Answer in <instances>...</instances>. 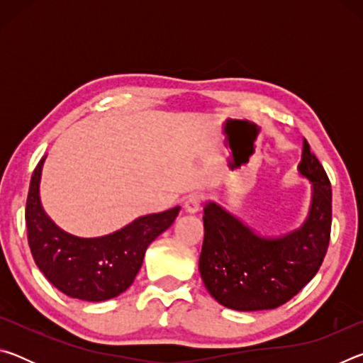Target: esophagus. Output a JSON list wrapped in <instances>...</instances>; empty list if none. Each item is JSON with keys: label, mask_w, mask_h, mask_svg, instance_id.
I'll return each instance as SVG.
<instances>
[{"label": "esophagus", "mask_w": 363, "mask_h": 363, "mask_svg": "<svg viewBox=\"0 0 363 363\" xmlns=\"http://www.w3.org/2000/svg\"><path fill=\"white\" fill-rule=\"evenodd\" d=\"M200 205H201V195L190 194L186 199V203H184V210L187 213H196L200 210Z\"/></svg>", "instance_id": "obj_1"}]
</instances>
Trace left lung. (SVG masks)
I'll use <instances>...</instances> for the list:
<instances>
[{
	"mask_svg": "<svg viewBox=\"0 0 363 363\" xmlns=\"http://www.w3.org/2000/svg\"><path fill=\"white\" fill-rule=\"evenodd\" d=\"M299 173L312 182V205L298 230L262 238L216 203L203 208L200 275L211 296L229 309H275L314 279L331 232V184L304 139Z\"/></svg>",
	"mask_w": 363,
	"mask_h": 363,
	"instance_id": "8db88e82",
	"label": "left lung"
}]
</instances>
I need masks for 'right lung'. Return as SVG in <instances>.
<instances>
[{
  "mask_svg": "<svg viewBox=\"0 0 363 363\" xmlns=\"http://www.w3.org/2000/svg\"><path fill=\"white\" fill-rule=\"evenodd\" d=\"M40 160L30 181L26 224L36 266L51 284L70 298L106 301L126 291L143 266L145 250L174 223L179 206L147 214L110 235L79 238L60 230L43 211Z\"/></svg>",
  "mask_w": 363,
  "mask_h": 363,
  "instance_id": "add662e5",
  "label": "right lung"
}]
</instances>
